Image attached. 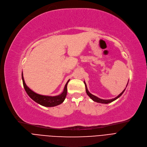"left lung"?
I'll return each instance as SVG.
<instances>
[{
	"instance_id": "obj_1",
	"label": "left lung",
	"mask_w": 147,
	"mask_h": 147,
	"mask_svg": "<svg viewBox=\"0 0 147 147\" xmlns=\"http://www.w3.org/2000/svg\"><path fill=\"white\" fill-rule=\"evenodd\" d=\"M84 84H85V85L86 92H87V94L88 96L94 101H96V102H99V103H102V104H108V103L111 102L112 101H113L116 100V99H117L118 98H119L120 96H122V94L124 92V91H125V89H126V88H125L121 93H120V94L118 96H117L116 97H115V98H114L109 99V100H103V99H101V98H98V97H96V96H94V95H92V94H91V93L89 92V91L88 90V88H87V85H86V83H85V81H84ZM127 84H128V83H127ZM127 85H126V87H127Z\"/></svg>"
}]
</instances>
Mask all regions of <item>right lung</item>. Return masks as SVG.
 <instances>
[{"label":"right lung","instance_id":"right-lung-1","mask_svg":"<svg viewBox=\"0 0 147 147\" xmlns=\"http://www.w3.org/2000/svg\"><path fill=\"white\" fill-rule=\"evenodd\" d=\"M22 79L23 82V85L25 91L27 92L28 96L33 100L34 101L37 102L38 104L43 106L45 107H54L57 105H59L62 103L66 96L67 94V85L70 80H69L66 82L63 91L60 95L56 96H42V95L38 94L32 91L29 87H28L26 85L24 77L23 74L22 73Z\"/></svg>","mask_w":147,"mask_h":147}]
</instances>
